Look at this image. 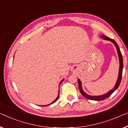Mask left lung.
Returning <instances> with one entry per match:
<instances>
[{"instance_id": "left-lung-1", "label": "left lung", "mask_w": 128, "mask_h": 128, "mask_svg": "<svg viewBox=\"0 0 128 128\" xmlns=\"http://www.w3.org/2000/svg\"><path fill=\"white\" fill-rule=\"evenodd\" d=\"M102 38L105 39V40H108L112 42L113 44H115V46H116V49H117V52H118V54L119 56V60H120V70H119V75H118V78L117 80V81H116V83L115 85L114 88H113L112 90H111L110 91L106 93L103 95H102V96H90V95H88V94H86L85 92H84V91L83 90L82 88V84L80 80H78V86H79V89H80V90L81 93V94L84 96V98H88V99L89 100H96V101H102V100H105L106 98H108L109 96H110L111 94H112L117 89V88L119 87L120 84V82H121V79H122V71H123V58H122V55L121 54V52L120 51V48L118 45V44H116V42L115 41L114 39L110 38L107 37V36L105 35H102Z\"/></svg>"}]
</instances>
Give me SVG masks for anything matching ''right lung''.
Listing matches in <instances>:
<instances>
[{"label": "right lung", "mask_w": 128, "mask_h": 128, "mask_svg": "<svg viewBox=\"0 0 128 128\" xmlns=\"http://www.w3.org/2000/svg\"><path fill=\"white\" fill-rule=\"evenodd\" d=\"M63 80H64V79H62V81H61V82L60 83V84H61V83H62V81H63ZM58 98H59V92H58V96H57V98H56V100H55L54 101V102H52L51 104H48V105H46V106H49V105H50V104H53L54 102H56V101L57 100V99H58Z\"/></svg>", "instance_id": "obj_1"}]
</instances>
